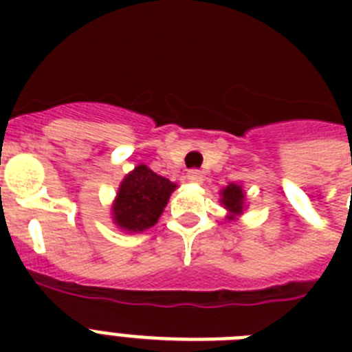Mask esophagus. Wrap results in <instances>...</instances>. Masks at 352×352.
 <instances>
[{
	"label": "esophagus",
	"mask_w": 352,
	"mask_h": 352,
	"mask_svg": "<svg viewBox=\"0 0 352 352\" xmlns=\"http://www.w3.org/2000/svg\"><path fill=\"white\" fill-rule=\"evenodd\" d=\"M186 177H188V181L193 182V184H201V182H203V179H204L203 171H199V170H190V171H188Z\"/></svg>",
	"instance_id": "1"
}]
</instances>
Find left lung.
Instances as JSON below:
<instances>
[{"instance_id":"8db88e82","label":"left lung","mask_w":352,"mask_h":352,"mask_svg":"<svg viewBox=\"0 0 352 352\" xmlns=\"http://www.w3.org/2000/svg\"><path fill=\"white\" fill-rule=\"evenodd\" d=\"M221 204L225 206L230 215L228 219H235L237 215L243 214V204H245V192L239 184H228L225 190H221Z\"/></svg>"}]
</instances>
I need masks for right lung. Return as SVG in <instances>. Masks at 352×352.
I'll return each instance as SVG.
<instances>
[{"label": "right lung", "mask_w": 352, "mask_h": 352, "mask_svg": "<svg viewBox=\"0 0 352 352\" xmlns=\"http://www.w3.org/2000/svg\"><path fill=\"white\" fill-rule=\"evenodd\" d=\"M177 184L138 164L127 173L113 203V221L126 232H142L157 225Z\"/></svg>", "instance_id": "obj_1"}]
</instances>
